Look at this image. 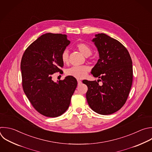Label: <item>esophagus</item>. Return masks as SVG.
<instances>
[{
    "mask_svg": "<svg viewBox=\"0 0 152 152\" xmlns=\"http://www.w3.org/2000/svg\"><path fill=\"white\" fill-rule=\"evenodd\" d=\"M77 83H78V85H80V84L82 83V81H81L80 80L77 79Z\"/></svg>",
    "mask_w": 152,
    "mask_h": 152,
    "instance_id": "1",
    "label": "esophagus"
}]
</instances>
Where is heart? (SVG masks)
Returning a JSON list of instances; mask_svg holds the SVG:
<instances>
[{
  "mask_svg": "<svg viewBox=\"0 0 152 152\" xmlns=\"http://www.w3.org/2000/svg\"><path fill=\"white\" fill-rule=\"evenodd\" d=\"M76 47L85 57L89 56L92 53V49L91 47L86 43H79L76 45ZM61 59L63 63L64 64L68 63L69 53L67 50H64L62 53L61 56ZM89 71V68L86 66H74L66 70V73L67 76H70L76 79H83L86 76Z\"/></svg>",
  "mask_w": 152,
  "mask_h": 152,
  "instance_id": "heart-1",
  "label": "heart"
}]
</instances>
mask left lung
I'll list each match as a JSON object with an SVG mask.
<instances>
[{
	"mask_svg": "<svg viewBox=\"0 0 152 152\" xmlns=\"http://www.w3.org/2000/svg\"><path fill=\"white\" fill-rule=\"evenodd\" d=\"M92 41L99 59L91 73L99 78L103 85L96 80H83L88 86L86 99L96 113L110 115L121 109L126 102L132 83V62L126 48L107 34H95Z\"/></svg>",
	"mask_w": 152,
	"mask_h": 152,
	"instance_id": "obj_1",
	"label": "left lung"
}]
</instances>
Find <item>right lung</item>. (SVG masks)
<instances>
[{"label": "right lung", "instance_id": "1", "mask_svg": "<svg viewBox=\"0 0 152 152\" xmlns=\"http://www.w3.org/2000/svg\"><path fill=\"white\" fill-rule=\"evenodd\" d=\"M70 41L62 34L46 33L31 43L21 61L22 85L33 107L41 115L56 118L69 108L76 88V79L67 76L58 83L52 76L62 71V53Z\"/></svg>", "mask_w": 152, "mask_h": 152}]
</instances>
